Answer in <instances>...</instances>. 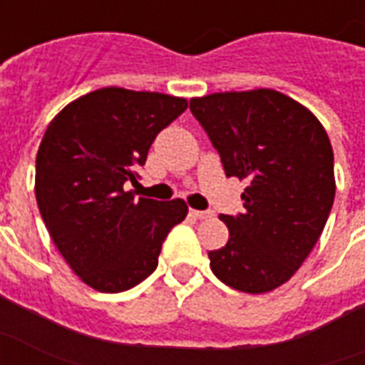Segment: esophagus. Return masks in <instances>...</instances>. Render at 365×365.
Segmentation results:
<instances>
[{
	"label": "esophagus",
	"instance_id": "esophagus-1",
	"mask_svg": "<svg viewBox=\"0 0 365 365\" xmlns=\"http://www.w3.org/2000/svg\"><path fill=\"white\" fill-rule=\"evenodd\" d=\"M190 215H194L196 220H208L214 215V212H210V210H190Z\"/></svg>",
	"mask_w": 365,
	"mask_h": 365
}]
</instances>
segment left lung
I'll use <instances>...</instances> for the list:
<instances>
[{
    "label": "left lung",
    "mask_w": 365,
    "mask_h": 365,
    "mask_svg": "<svg viewBox=\"0 0 365 365\" xmlns=\"http://www.w3.org/2000/svg\"><path fill=\"white\" fill-rule=\"evenodd\" d=\"M190 110L227 177L247 179L245 212L220 215L230 239L210 251L230 288L267 294L292 278L321 237L334 202V155L309 108L274 89L212 93Z\"/></svg>",
    "instance_id": "8db88e82"
}]
</instances>
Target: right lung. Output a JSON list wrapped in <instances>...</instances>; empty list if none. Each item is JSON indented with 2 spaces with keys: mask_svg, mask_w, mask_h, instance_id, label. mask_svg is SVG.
Instances as JSON below:
<instances>
[{
  "mask_svg": "<svg viewBox=\"0 0 365 365\" xmlns=\"http://www.w3.org/2000/svg\"><path fill=\"white\" fill-rule=\"evenodd\" d=\"M186 98L105 87L56 114L36 153V204L56 249L97 292L134 288L157 268L167 233L188 214L185 200L134 198L157 134Z\"/></svg>",
  "mask_w": 365,
  "mask_h": 365,
  "instance_id": "add662e5",
  "label": "right lung"
}]
</instances>
